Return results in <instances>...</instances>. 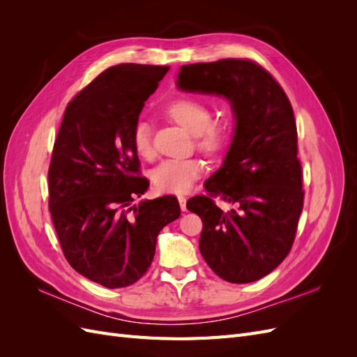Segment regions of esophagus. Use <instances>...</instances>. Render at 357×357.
Instances as JSON below:
<instances>
[{
    "mask_svg": "<svg viewBox=\"0 0 357 357\" xmlns=\"http://www.w3.org/2000/svg\"><path fill=\"white\" fill-rule=\"evenodd\" d=\"M186 198L185 197H178V204H180V208L181 211H186Z\"/></svg>",
    "mask_w": 357,
    "mask_h": 357,
    "instance_id": "esophagus-1",
    "label": "esophagus"
}]
</instances>
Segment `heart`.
I'll return each instance as SVG.
<instances>
[{"label":"heart","mask_w":357,"mask_h":357,"mask_svg":"<svg viewBox=\"0 0 357 357\" xmlns=\"http://www.w3.org/2000/svg\"><path fill=\"white\" fill-rule=\"evenodd\" d=\"M168 116L197 137L198 146L207 153H218L229 142L231 126L228 122H211V110L204 101L195 98H178L167 107ZM132 146L138 156H153L150 126L147 122H137L132 132ZM204 171L202 162L197 158L167 159L153 169L152 180L159 192L185 193L190 190Z\"/></svg>","instance_id":"obj_1"}]
</instances>
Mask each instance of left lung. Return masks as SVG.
<instances>
[{"label": "left lung", "mask_w": 357, "mask_h": 357, "mask_svg": "<svg viewBox=\"0 0 357 357\" xmlns=\"http://www.w3.org/2000/svg\"><path fill=\"white\" fill-rule=\"evenodd\" d=\"M177 88L219 95L235 119L222 167L204 183L208 195L188 201L202 220L199 252L229 283H252L284 261L304 205L294 110L275 79L248 59L183 66ZM233 206L222 212L211 199Z\"/></svg>", "instance_id": "8db88e82"}]
</instances>
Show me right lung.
Instances as JSON below:
<instances>
[{
  "label": "right lung",
  "mask_w": 357,
  "mask_h": 357,
  "mask_svg": "<svg viewBox=\"0 0 357 357\" xmlns=\"http://www.w3.org/2000/svg\"><path fill=\"white\" fill-rule=\"evenodd\" d=\"M169 67L119 63L67 105L49 168V210L68 264L109 289L131 286L153 261L156 238L180 215L176 197L144 199L132 132Z\"/></svg>",
  "instance_id": "add662e5"
}]
</instances>
